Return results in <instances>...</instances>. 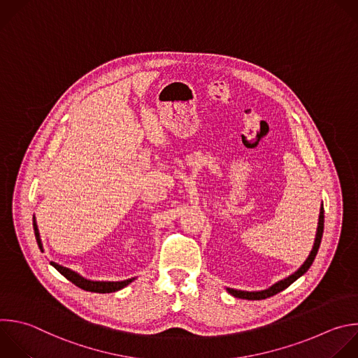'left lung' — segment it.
<instances>
[{"mask_svg": "<svg viewBox=\"0 0 358 358\" xmlns=\"http://www.w3.org/2000/svg\"><path fill=\"white\" fill-rule=\"evenodd\" d=\"M323 227H324V210H323V202H322V206H320V212H319V220H317V229H316V236H315V242H313V248L308 256V259L303 262V264L295 271L292 273L291 275L285 277L284 280L273 284L271 287H268L267 289H262V291H242V289H234V288H226V291L233 295L234 298H242V299H249V301H260V299H266V298H270L281 291H284L285 288H288L294 281H296L299 277H302L308 270L309 267L312 266L316 255H317V250H319V246H320V242H322V236H323Z\"/></svg>", "mask_w": 358, "mask_h": 358, "instance_id": "obj_1", "label": "left lung"}]
</instances>
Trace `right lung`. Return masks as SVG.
Here are the masks:
<instances>
[{"instance_id": "add662e5", "label": "right lung", "mask_w": 358, "mask_h": 358, "mask_svg": "<svg viewBox=\"0 0 358 358\" xmlns=\"http://www.w3.org/2000/svg\"><path fill=\"white\" fill-rule=\"evenodd\" d=\"M34 230H35V237H36V242H38V246L41 249V252H43V245H42V241H41V234H39V229H38V224H36V219H35V215H34ZM50 264L63 275L66 277L69 281H71L74 285H77L78 288L84 289V291H90V292H96V294H109V292H115V291H119L125 288L127 285H129L132 281H135L136 278H128V280H124V281H92V280H88L83 275H80L78 273L73 271L71 268H67V267H63L55 262H50Z\"/></svg>"}]
</instances>
